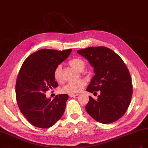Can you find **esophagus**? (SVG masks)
I'll list each match as a JSON object with an SVG mask.
<instances>
[{
    "mask_svg": "<svg viewBox=\"0 0 148 148\" xmlns=\"http://www.w3.org/2000/svg\"><path fill=\"white\" fill-rule=\"evenodd\" d=\"M78 96V94H70L69 96L71 97H74L76 96Z\"/></svg>",
    "mask_w": 148,
    "mask_h": 148,
    "instance_id": "34e87169",
    "label": "esophagus"
}]
</instances>
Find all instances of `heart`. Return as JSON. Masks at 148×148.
Listing matches in <instances>:
<instances>
[{
    "label": "heart",
    "instance_id": "b5f03b06",
    "mask_svg": "<svg viewBox=\"0 0 148 148\" xmlns=\"http://www.w3.org/2000/svg\"><path fill=\"white\" fill-rule=\"evenodd\" d=\"M69 64L74 69L78 71H83L84 69V62L79 58H74L69 61ZM53 77L57 82H60L62 79V65H57L53 72ZM86 86V82L84 80H79L77 82H69L66 83L62 88L61 91L64 93L75 94L82 91Z\"/></svg>",
    "mask_w": 148,
    "mask_h": 148
}]
</instances>
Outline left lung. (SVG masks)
I'll use <instances>...</instances> for the list:
<instances>
[{"mask_svg": "<svg viewBox=\"0 0 148 148\" xmlns=\"http://www.w3.org/2000/svg\"><path fill=\"white\" fill-rule=\"evenodd\" d=\"M94 68L95 75L86 91H101L96 100L89 96L88 114L98 122H115L126 112L133 92L132 78L120 57L106 47H90L77 51Z\"/></svg>", "mask_w": 148, "mask_h": 148, "instance_id": "left-lung-1", "label": "left lung"}]
</instances>
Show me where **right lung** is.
Here are the masks:
<instances>
[{"label": "right lung", "instance_id": "add662e5", "mask_svg": "<svg viewBox=\"0 0 148 148\" xmlns=\"http://www.w3.org/2000/svg\"><path fill=\"white\" fill-rule=\"evenodd\" d=\"M71 51L41 49L31 54L21 67L15 86L17 104L21 112L34 127H51L64 113L68 95H56L51 100L44 94L58 86L53 72Z\"/></svg>", "mask_w": 148, "mask_h": 148}]
</instances>
